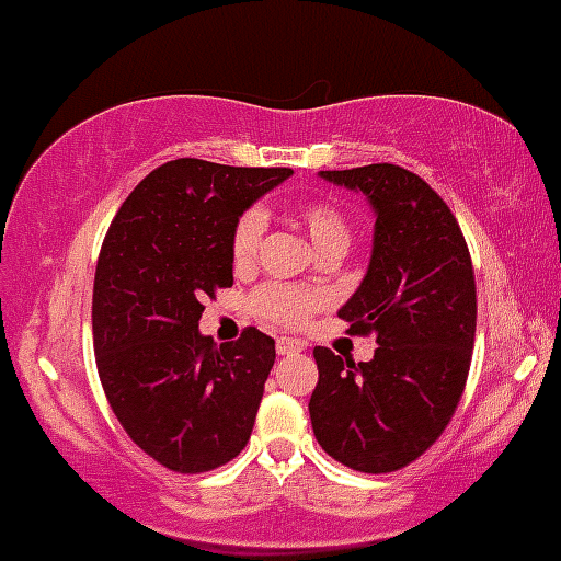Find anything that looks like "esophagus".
Masks as SVG:
<instances>
[{
    "instance_id": "esophagus-1",
    "label": "esophagus",
    "mask_w": 561,
    "mask_h": 561,
    "mask_svg": "<svg viewBox=\"0 0 561 561\" xmlns=\"http://www.w3.org/2000/svg\"><path fill=\"white\" fill-rule=\"evenodd\" d=\"M276 351H279L282 356H290V354H298V351H304V343L293 341V337H279V341H276Z\"/></svg>"
}]
</instances>
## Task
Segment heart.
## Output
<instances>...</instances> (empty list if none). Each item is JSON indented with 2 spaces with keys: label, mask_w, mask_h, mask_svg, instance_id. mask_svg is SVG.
I'll return each mask as SVG.
<instances>
[{
  "label": "heart",
  "mask_w": 561,
  "mask_h": 561,
  "mask_svg": "<svg viewBox=\"0 0 561 561\" xmlns=\"http://www.w3.org/2000/svg\"><path fill=\"white\" fill-rule=\"evenodd\" d=\"M298 220L317 252H346L351 242V226L346 213H343L335 202H306V205H300ZM263 226H266V220H263L261 210H248L237 220V226H233L231 257L239 268L250 266V263L255 261L257 248H261ZM319 306H322V298H319V295L298 290V287L279 285L263 287V290H257L255 298H252V309H255L257 317L268 324H279V328H298V324H304Z\"/></svg>",
  "instance_id": "obj_1"
}]
</instances>
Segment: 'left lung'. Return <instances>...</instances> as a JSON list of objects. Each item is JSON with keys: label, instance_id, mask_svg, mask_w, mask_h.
I'll return each mask as SVG.
<instances>
[{"label": "left lung", "instance_id": "obj_1", "mask_svg": "<svg viewBox=\"0 0 561 561\" xmlns=\"http://www.w3.org/2000/svg\"><path fill=\"white\" fill-rule=\"evenodd\" d=\"M375 215L365 279L337 317L373 332L370 362L313 348V436L337 463L389 473L412 463L450 423L471 367L477 285L458 220L415 172L397 164L322 170Z\"/></svg>", "mask_w": 561, "mask_h": 561}]
</instances>
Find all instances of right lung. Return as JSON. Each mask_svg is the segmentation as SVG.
I'll return each instance as SVG.
<instances>
[{
  "label": "right lung",
  "instance_id": "1",
  "mask_svg": "<svg viewBox=\"0 0 561 561\" xmlns=\"http://www.w3.org/2000/svg\"><path fill=\"white\" fill-rule=\"evenodd\" d=\"M290 175L175 159L111 220L92 287L98 375L122 428L164 469L213 471L248 445L274 337L248 328L218 348L199 332L202 304L233 285L237 220Z\"/></svg>",
  "mask_w": 561,
  "mask_h": 561
}]
</instances>
